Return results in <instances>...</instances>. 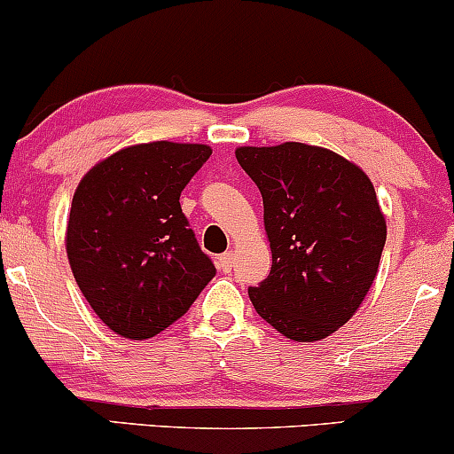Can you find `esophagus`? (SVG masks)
Returning a JSON list of instances; mask_svg holds the SVG:
<instances>
[{
    "label": "esophagus",
    "mask_w": 454,
    "mask_h": 454,
    "mask_svg": "<svg viewBox=\"0 0 454 454\" xmlns=\"http://www.w3.org/2000/svg\"><path fill=\"white\" fill-rule=\"evenodd\" d=\"M232 267H234V254L232 252L222 254V256H220V269L223 270V273H231Z\"/></svg>",
    "instance_id": "1"
}]
</instances>
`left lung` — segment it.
Masks as SVG:
<instances>
[{
    "mask_svg": "<svg viewBox=\"0 0 454 454\" xmlns=\"http://www.w3.org/2000/svg\"><path fill=\"white\" fill-rule=\"evenodd\" d=\"M262 194L270 273L249 288L258 316L294 341L346 325L376 279L387 222L369 176L322 147L237 149Z\"/></svg>",
    "mask_w": 454,
    "mask_h": 454,
    "instance_id": "1",
    "label": "left lung"
}]
</instances>
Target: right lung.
<instances>
[{"label":"right lung","instance_id":"add662e5","mask_svg":"<svg viewBox=\"0 0 454 454\" xmlns=\"http://www.w3.org/2000/svg\"><path fill=\"white\" fill-rule=\"evenodd\" d=\"M209 155L207 145H134L93 166L78 184L67 260L87 303L117 335H158L215 278L179 202Z\"/></svg>","mask_w":454,"mask_h":454}]
</instances>
